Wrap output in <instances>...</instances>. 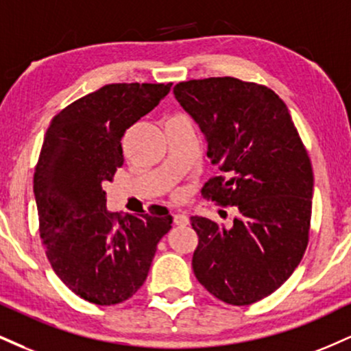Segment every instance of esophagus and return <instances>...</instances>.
Masks as SVG:
<instances>
[{"label":"esophagus","mask_w":351,"mask_h":351,"mask_svg":"<svg viewBox=\"0 0 351 351\" xmlns=\"http://www.w3.org/2000/svg\"><path fill=\"white\" fill-rule=\"evenodd\" d=\"M173 221H175L176 226H188L189 217L184 213H176L173 214Z\"/></svg>","instance_id":"1"}]
</instances>
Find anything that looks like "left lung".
<instances>
[{
    "instance_id": "left-lung-1",
    "label": "left lung",
    "mask_w": 351,
    "mask_h": 351,
    "mask_svg": "<svg viewBox=\"0 0 351 351\" xmlns=\"http://www.w3.org/2000/svg\"><path fill=\"white\" fill-rule=\"evenodd\" d=\"M199 125L221 176L202 196L239 210L227 229L194 216L193 271L213 296L248 306L276 291L309 242L314 175L291 114L267 86L222 77L173 88Z\"/></svg>"
}]
</instances>
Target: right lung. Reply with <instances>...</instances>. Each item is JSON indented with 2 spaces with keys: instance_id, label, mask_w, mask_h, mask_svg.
<instances>
[{
  "instance_id": "obj_1",
  "label": "right lung",
  "mask_w": 351,
  "mask_h": 351,
  "mask_svg": "<svg viewBox=\"0 0 351 351\" xmlns=\"http://www.w3.org/2000/svg\"><path fill=\"white\" fill-rule=\"evenodd\" d=\"M171 83H114L52 119L34 173L39 230L57 276L84 301L112 306L147 280L171 229L167 208L114 217L103 184L124 163L122 137L170 93Z\"/></svg>"
}]
</instances>
